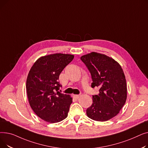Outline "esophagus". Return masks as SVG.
Here are the masks:
<instances>
[{
	"instance_id": "obj_1",
	"label": "esophagus",
	"mask_w": 148,
	"mask_h": 148,
	"mask_svg": "<svg viewBox=\"0 0 148 148\" xmlns=\"http://www.w3.org/2000/svg\"><path fill=\"white\" fill-rule=\"evenodd\" d=\"M80 95H74V97L76 99H79L80 97Z\"/></svg>"
}]
</instances>
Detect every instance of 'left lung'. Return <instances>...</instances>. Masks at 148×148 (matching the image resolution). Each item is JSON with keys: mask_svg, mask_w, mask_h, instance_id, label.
<instances>
[{"mask_svg": "<svg viewBox=\"0 0 148 148\" xmlns=\"http://www.w3.org/2000/svg\"><path fill=\"white\" fill-rule=\"evenodd\" d=\"M90 73L91 87L99 88V94L92 95L93 103L86 110L88 117L106 121L117 115L125 104L127 88L121 65L105 54L92 52L80 58Z\"/></svg>", "mask_w": 148, "mask_h": 148, "instance_id": "left-lung-1", "label": "left lung"}]
</instances>
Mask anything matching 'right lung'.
<instances>
[{
	"label": "right lung",
	"mask_w": 148,
	"mask_h": 148,
	"mask_svg": "<svg viewBox=\"0 0 148 148\" xmlns=\"http://www.w3.org/2000/svg\"><path fill=\"white\" fill-rule=\"evenodd\" d=\"M74 57L62 53L45 56L30 69L26 80L29 102L35 114L46 122L56 123L67 117L72 98L58 91L62 86L58 80Z\"/></svg>",
	"instance_id": "add662e5"
}]
</instances>
